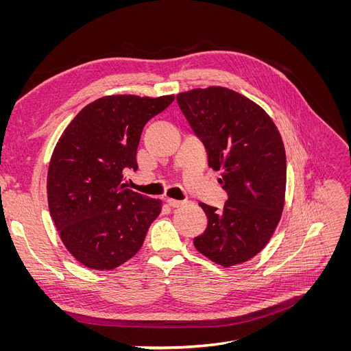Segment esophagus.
Instances as JSON below:
<instances>
[{
    "instance_id": "esophagus-1",
    "label": "esophagus",
    "mask_w": 351,
    "mask_h": 351,
    "mask_svg": "<svg viewBox=\"0 0 351 351\" xmlns=\"http://www.w3.org/2000/svg\"><path fill=\"white\" fill-rule=\"evenodd\" d=\"M167 204L169 205V206H173V208H178V206H182V205H184L186 202L184 200H176V199H167Z\"/></svg>"
}]
</instances>
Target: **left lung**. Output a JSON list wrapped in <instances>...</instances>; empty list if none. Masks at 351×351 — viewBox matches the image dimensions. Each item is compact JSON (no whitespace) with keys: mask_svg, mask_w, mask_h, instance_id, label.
Here are the masks:
<instances>
[{"mask_svg":"<svg viewBox=\"0 0 351 351\" xmlns=\"http://www.w3.org/2000/svg\"><path fill=\"white\" fill-rule=\"evenodd\" d=\"M177 102L228 193L222 209L199 204L208 227L195 237V247L224 268L247 262L267 246L282 215L287 161L281 134L267 111L236 90L197 88L178 93Z\"/></svg>","mask_w":351,"mask_h":351,"instance_id":"8db88e82","label":"left lung"}]
</instances>
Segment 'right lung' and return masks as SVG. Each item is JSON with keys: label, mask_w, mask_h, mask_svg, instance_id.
Wrapping results in <instances>:
<instances>
[{"label": "right lung", "mask_w": 351, "mask_h": 351, "mask_svg": "<svg viewBox=\"0 0 351 351\" xmlns=\"http://www.w3.org/2000/svg\"><path fill=\"white\" fill-rule=\"evenodd\" d=\"M174 101L110 95L88 104L66 127L52 152L47 193L52 221L71 256L110 271L141 250L162 200L125 189L123 171L137 169L145 124Z\"/></svg>", "instance_id": "1"}]
</instances>
